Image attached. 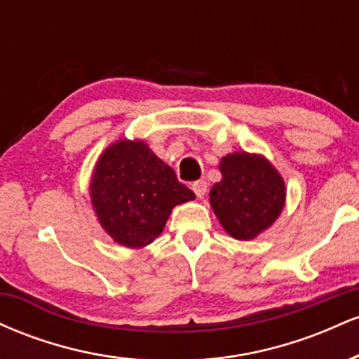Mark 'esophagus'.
<instances>
[{
	"mask_svg": "<svg viewBox=\"0 0 359 359\" xmlns=\"http://www.w3.org/2000/svg\"><path fill=\"white\" fill-rule=\"evenodd\" d=\"M192 191L197 197H199V199H203L205 192H208V184H205L204 180H197V182L192 184Z\"/></svg>",
	"mask_w": 359,
	"mask_h": 359,
	"instance_id": "1",
	"label": "esophagus"
}]
</instances>
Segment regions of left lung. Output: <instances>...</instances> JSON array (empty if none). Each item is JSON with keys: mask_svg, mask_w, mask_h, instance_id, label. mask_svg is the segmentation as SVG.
<instances>
[{"mask_svg": "<svg viewBox=\"0 0 359 359\" xmlns=\"http://www.w3.org/2000/svg\"><path fill=\"white\" fill-rule=\"evenodd\" d=\"M219 172L222 179L209 192L214 214L234 240H255L285 208V180L269 158L248 151L222 156Z\"/></svg>", "mask_w": 359, "mask_h": 359, "instance_id": "8db88e82", "label": "left lung"}]
</instances>
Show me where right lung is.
Returning <instances> with one entry per match:
<instances>
[{"instance_id":"right-lung-1","label":"right lung","mask_w":359,"mask_h":359,"mask_svg":"<svg viewBox=\"0 0 359 359\" xmlns=\"http://www.w3.org/2000/svg\"><path fill=\"white\" fill-rule=\"evenodd\" d=\"M90 204L101 228L126 248H145L160 236L175 205L196 199L174 168L143 140L121 138L97 158Z\"/></svg>"}]
</instances>
